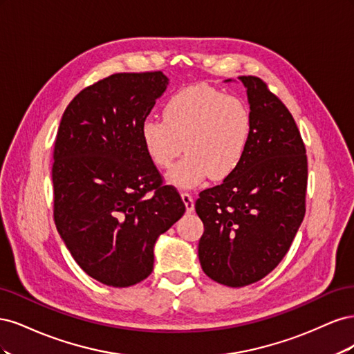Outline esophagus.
Listing matches in <instances>:
<instances>
[{
    "instance_id": "34e87169",
    "label": "esophagus",
    "mask_w": 354,
    "mask_h": 354,
    "mask_svg": "<svg viewBox=\"0 0 354 354\" xmlns=\"http://www.w3.org/2000/svg\"><path fill=\"white\" fill-rule=\"evenodd\" d=\"M181 198H183V202H185L187 212H192L195 209V199H194V196L189 194V192H181Z\"/></svg>"
}]
</instances>
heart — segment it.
I'll return each instance as SVG.
<instances>
[{"label": "heart", "instance_id": "obj_1", "mask_svg": "<svg viewBox=\"0 0 354 354\" xmlns=\"http://www.w3.org/2000/svg\"><path fill=\"white\" fill-rule=\"evenodd\" d=\"M252 128L251 109L241 97L195 84L165 102L164 120L146 118L140 138L147 156L162 169L169 168L183 149L186 156L169 171V181L194 187L207 177L226 180L241 167Z\"/></svg>", "mask_w": 354, "mask_h": 354}]
</instances>
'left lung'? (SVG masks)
<instances>
[{"mask_svg":"<svg viewBox=\"0 0 354 354\" xmlns=\"http://www.w3.org/2000/svg\"><path fill=\"white\" fill-rule=\"evenodd\" d=\"M252 113V138L241 167L202 190V270L221 285L259 282L282 261L306 214L307 155L291 112L261 78L241 77Z\"/></svg>","mask_w":354,"mask_h":354,"instance_id":"left-lung-1","label":"left lung"}]
</instances>
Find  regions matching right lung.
I'll use <instances>...</instances> for the list:
<instances>
[{
  "mask_svg": "<svg viewBox=\"0 0 354 354\" xmlns=\"http://www.w3.org/2000/svg\"><path fill=\"white\" fill-rule=\"evenodd\" d=\"M167 84L159 71L109 75L75 95L59 125L51 168L56 227L81 269L108 286L145 281L158 236L186 211L140 138Z\"/></svg>",
  "mask_w": 354,
  "mask_h": 354,
  "instance_id": "right-lung-1",
  "label": "right lung"
}]
</instances>
